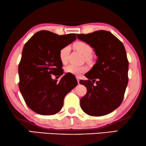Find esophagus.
<instances>
[{
	"label": "esophagus",
	"mask_w": 146,
	"mask_h": 146,
	"mask_svg": "<svg viewBox=\"0 0 146 146\" xmlns=\"http://www.w3.org/2000/svg\"><path fill=\"white\" fill-rule=\"evenodd\" d=\"M76 79H77V81H78V83H80V78L78 76L76 77Z\"/></svg>",
	"instance_id": "esophagus-1"
}]
</instances>
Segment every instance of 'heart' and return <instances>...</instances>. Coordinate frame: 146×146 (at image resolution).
<instances>
[{
	"label": "heart",
	"instance_id": "obj_1",
	"mask_svg": "<svg viewBox=\"0 0 146 146\" xmlns=\"http://www.w3.org/2000/svg\"><path fill=\"white\" fill-rule=\"evenodd\" d=\"M74 47L86 58H89L92 53V47L88 44L84 42H77L74 44ZM70 50V46H66L60 50L59 57L60 61L63 64L67 62ZM86 70V68L85 67H78L74 65H69L65 68L66 72L70 73L75 76L80 75L81 74L84 72Z\"/></svg>",
	"mask_w": 146,
	"mask_h": 146
}]
</instances>
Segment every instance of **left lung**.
Masks as SVG:
<instances>
[{"label":"left lung","instance_id":"left-lung-1","mask_svg":"<svg viewBox=\"0 0 146 146\" xmlns=\"http://www.w3.org/2000/svg\"><path fill=\"white\" fill-rule=\"evenodd\" d=\"M79 40L94 48L97 60L80 80L87 93L80 99V106L87 114L102 116L119 106L128 82V60L122 42L110 32L98 31L78 34Z\"/></svg>","mask_w":146,"mask_h":146}]
</instances>
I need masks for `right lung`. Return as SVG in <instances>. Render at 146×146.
<instances>
[{"label": "right lung", "mask_w": 146, "mask_h": 146, "mask_svg": "<svg viewBox=\"0 0 146 146\" xmlns=\"http://www.w3.org/2000/svg\"><path fill=\"white\" fill-rule=\"evenodd\" d=\"M76 39L75 34L58 35L48 31L35 33L25 44L19 66V89L26 104L40 115H53L62 109L64 99L78 84L76 77L63 74L59 52Z\"/></svg>", "instance_id": "1"}]
</instances>
